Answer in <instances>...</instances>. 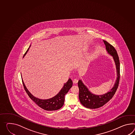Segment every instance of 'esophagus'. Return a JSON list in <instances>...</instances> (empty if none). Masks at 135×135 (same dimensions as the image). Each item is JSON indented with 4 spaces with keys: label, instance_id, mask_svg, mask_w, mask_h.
Listing matches in <instances>:
<instances>
[{
    "label": "esophagus",
    "instance_id": "34e87169",
    "mask_svg": "<svg viewBox=\"0 0 135 135\" xmlns=\"http://www.w3.org/2000/svg\"><path fill=\"white\" fill-rule=\"evenodd\" d=\"M73 83H75V84H76V83H77L78 82V79H74V80H73Z\"/></svg>",
    "mask_w": 135,
    "mask_h": 135
}]
</instances>
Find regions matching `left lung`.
<instances>
[{
  "mask_svg": "<svg viewBox=\"0 0 135 135\" xmlns=\"http://www.w3.org/2000/svg\"><path fill=\"white\" fill-rule=\"evenodd\" d=\"M107 53L113 56L115 62L117 78L113 87L109 92L102 95H95L89 91L81 80H79L78 86L79 88V99L80 102L87 108L97 109L102 107L112 99L118 87L120 79V63L118 55L115 48L106 41L103 40Z\"/></svg>",
  "mask_w": 135,
  "mask_h": 135,
  "instance_id": "left-lung-1",
  "label": "left lung"
}]
</instances>
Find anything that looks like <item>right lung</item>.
Masks as SVG:
<instances>
[{"mask_svg":"<svg viewBox=\"0 0 135 135\" xmlns=\"http://www.w3.org/2000/svg\"><path fill=\"white\" fill-rule=\"evenodd\" d=\"M30 46L31 45L27 50L26 53L24 55L23 57L26 55L27 52L30 48ZM22 80L24 89L26 91L28 95L30 97V99L35 102L38 106H40V108L47 111H55L61 108L64 104L65 95L69 91V90L73 85L72 81L71 79H69L68 81L64 83L62 88L61 89V90L56 95L51 99H41L36 98L35 97L32 95L28 90V89H27L25 85L23 82V79H22Z\"/></svg>","mask_w":135,"mask_h":135,"instance_id":"add662e5","label":"right lung"}]
</instances>
